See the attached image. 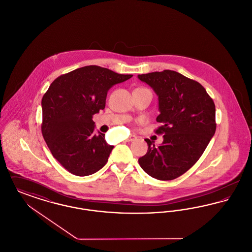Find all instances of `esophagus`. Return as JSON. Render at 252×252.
Wrapping results in <instances>:
<instances>
[{
    "label": "esophagus",
    "mask_w": 252,
    "mask_h": 252,
    "mask_svg": "<svg viewBox=\"0 0 252 252\" xmlns=\"http://www.w3.org/2000/svg\"><path fill=\"white\" fill-rule=\"evenodd\" d=\"M136 138H137V137H136L135 135H130V136L127 138L126 141H127V142H133L134 140H136Z\"/></svg>",
    "instance_id": "esophagus-1"
}]
</instances>
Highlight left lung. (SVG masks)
Here are the masks:
<instances>
[{
    "instance_id": "left-lung-1",
    "label": "left lung",
    "mask_w": 252,
    "mask_h": 252,
    "mask_svg": "<svg viewBox=\"0 0 252 252\" xmlns=\"http://www.w3.org/2000/svg\"><path fill=\"white\" fill-rule=\"evenodd\" d=\"M158 96L161 126L157 134L163 142L155 146L145 139L148 150L139 164L150 177L159 180L177 179L199 159L216 129V106L203 86L180 72L164 70L139 74Z\"/></svg>"
}]
</instances>
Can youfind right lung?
Instances as JSON below:
<instances>
[{
  "label": "right lung",
  "mask_w": 252,
  "mask_h": 252,
  "mask_svg": "<svg viewBox=\"0 0 252 252\" xmlns=\"http://www.w3.org/2000/svg\"><path fill=\"white\" fill-rule=\"evenodd\" d=\"M132 74L95 65L62 74L42 97V136L54 158L75 176L94 174L113 149L105 134H94L93 116L106 107L108 91Z\"/></svg>",
  "instance_id": "right-lung-1"
}]
</instances>
